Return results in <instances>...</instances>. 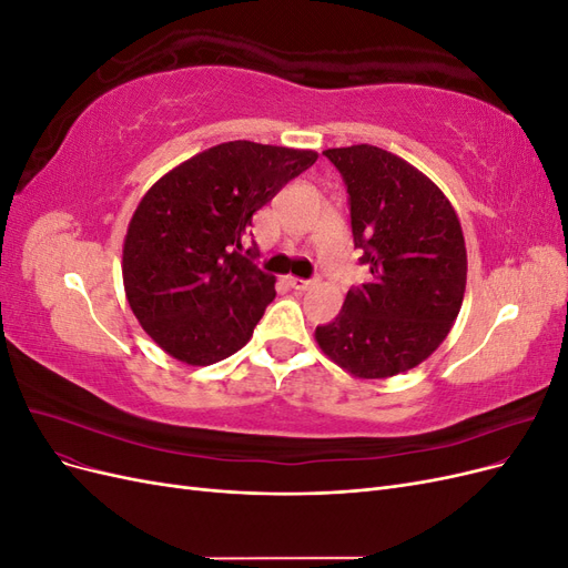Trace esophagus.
<instances>
[{
  "label": "esophagus",
  "instance_id": "1",
  "mask_svg": "<svg viewBox=\"0 0 568 568\" xmlns=\"http://www.w3.org/2000/svg\"><path fill=\"white\" fill-rule=\"evenodd\" d=\"M286 284L296 291H307L317 284V280H303V277H286Z\"/></svg>",
  "mask_w": 568,
  "mask_h": 568
}]
</instances>
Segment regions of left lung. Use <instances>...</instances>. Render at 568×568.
Masks as SVG:
<instances>
[{
    "instance_id": "1",
    "label": "left lung",
    "mask_w": 568,
    "mask_h": 568,
    "mask_svg": "<svg viewBox=\"0 0 568 568\" xmlns=\"http://www.w3.org/2000/svg\"><path fill=\"white\" fill-rule=\"evenodd\" d=\"M324 156L348 186L353 239L372 280L348 291L315 341L357 379H386L424 363L453 329L467 288L462 225L448 196L395 153L355 144Z\"/></svg>"
}]
</instances>
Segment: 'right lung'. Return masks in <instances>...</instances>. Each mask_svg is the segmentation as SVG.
Segmentation results:
<instances>
[{
	"label": "right lung",
	"instance_id": "obj_1",
	"mask_svg": "<svg viewBox=\"0 0 568 568\" xmlns=\"http://www.w3.org/2000/svg\"><path fill=\"white\" fill-rule=\"evenodd\" d=\"M317 151L246 140L205 149L153 182L128 225L125 296L142 329L170 357L205 367L253 336L274 277L253 265L242 236L253 213Z\"/></svg>",
	"mask_w": 568,
	"mask_h": 568
}]
</instances>
